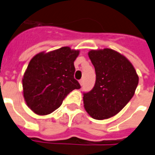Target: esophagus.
I'll use <instances>...</instances> for the list:
<instances>
[{
  "mask_svg": "<svg viewBox=\"0 0 155 155\" xmlns=\"http://www.w3.org/2000/svg\"><path fill=\"white\" fill-rule=\"evenodd\" d=\"M79 83H80L81 86H82V85H83V79H81V80L79 81Z\"/></svg>",
  "mask_w": 155,
  "mask_h": 155,
  "instance_id": "obj_1",
  "label": "esophagus"
}]
</instances>
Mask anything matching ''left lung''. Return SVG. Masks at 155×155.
I'll return each instance as SVG.
<instances>
[{"mask_svg": "<svg viewBox=\"0 0 155 155\" xmlns=\"http://www.w3.org/2000/svg\"><path fill=\"white\" fill-rule=\"evenodd\" d=\"M94 65V88L83 94L84 107L95 120L108 119L120 112L134 95L138 76L128 59L110 48L91 50Z\"/></svg>", "mask_w": 155, "mask_h": 155, "instance_id": "8db88e82", "label": "left lung"}]
</instances>
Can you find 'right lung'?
<instances>
[{
    "mask_svg": "<svg viewBox=\"0 0 155 155\" xmlns=\"http://www.w3.org/2000/svg\"><path fill=\"white\" fill-rule=\"evenodd\" d=\"M78 55L79 50L63 47L40 52L31 60L22 78V88L25 101L35 113H51L72 91L81 88L74 77V62Z\"/></svg>",
    "mask_w": 155,
    "mask_h": 155,
    "instance_id": "right-lung-1",
    "label": "right lung"
}]
</instances>
